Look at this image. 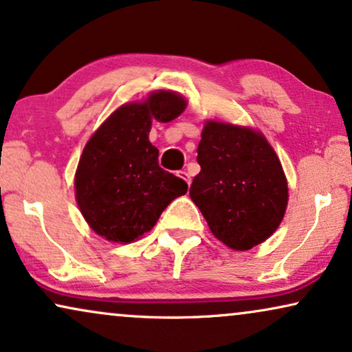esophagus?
<instances>
[{
	"mask_svg": "<svg viewBox=\"0 0 352 352\" xmlns=\"http://www.w3.org/2000/svg\"><path fill=\"white\" fill-rule=\"evenodd\" d=\"M177 176L181 177V179H184L187 184H190V175L189 173H187L186 170H181V171H177Z\"/></svg>",
	"mask_w": 352,
	"mask_h": 352,
	"instance_id": "esophagus-1",
	"label": "esophagus"
}]
</instances>
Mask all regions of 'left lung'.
<instances>
[{
	"instance_id": "left-lung-1",
	"label": "left lung",
	"mask_w": 352,
	"mask_h": 352,
	"mask_svg": "<svg viewBox=\"0 0 352 352\" xmlns=\"http://www.w3.org/2000/svg\"><path fill=\"white\" fill-rule=\"evenodd\" d=\"M200 137L189 195L212 234L232 250L265 243L289 200L276 152L258 129L228 121L207 120Z\"/></svg>"
}]
</instances>
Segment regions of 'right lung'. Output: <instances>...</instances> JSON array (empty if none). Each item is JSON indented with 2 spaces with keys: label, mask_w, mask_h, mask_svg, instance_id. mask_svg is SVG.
Returning <instances> with one entry per match:
<instances>
[{
  "label": "right lung",
  "mask_w": 352,
  "mask_h": 352,
  "mask_svg": "<svg viewBox=\"0 0 352 352\" xmlns=\"http://www.w3.org/2000/svg\"><path fill=\"white\" fill-rule=\"evenodd\" d=\"M187 107L175 90H155L121 104L87 140L76 176V202L95 234L131 244L157 225L170 202L187 192L181 177L158 166L148 140L153 120L170 122Z\"/></svg>",
  "instance_id": "add662e5"
}]
</instances>
